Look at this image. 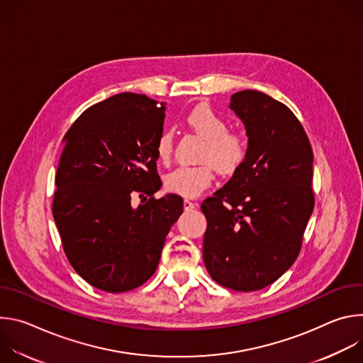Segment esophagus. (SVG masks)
I'll use <instances>...</instances> for the list:
<instances>
[{"instance_id":"esophagus-1","label":"esophagus","mask_w":363,"mask_h":363,"mask_svg":"<svg viewBox=\"0 0 363 363\" xmlns=\"http://www.w3.org/2000/svg\"><path fill=\"white\" fill-rule=\"evenodd\" d=\"M195 205H196L195 202H192V201H189V199H184V208H185L186 211L195 208Z\"/></svg>"}]
</instances>
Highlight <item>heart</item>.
<instances>
[{
  "mask_svg": "<svg viewBox=\"0 0 363 363\" xmlns=\"http://www.w3.org/2000/svg\"><path fill=\"white\" fill-rule=\"evenodd\" d=\"M186 125L205 139L201 165L178 167L165 177V188L181 196H198L214 179V168L221 175H234L244 165L248 155L247 139L237 132H228V122L210 106L199 105L186 115ZM158 158L169 161L174 150V132L165 129L155 143Z\"/></svg>",
  "mask_w": 363,
  "mask_h": 363,
  "instance_id": "b5f03b06",
  "label": "heart"
}]
</instances>
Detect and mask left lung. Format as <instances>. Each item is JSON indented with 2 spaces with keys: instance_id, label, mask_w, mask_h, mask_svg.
I'll return each mask as SVG.
<instances>
[{
  "instance_id": "obj_1",
  "label": "left lung",
  "mask_w": 363,
  "mask_h": 363,
  "mask_svg": "<svg viewBox=\"0 0 363 363\" xmlns=\"http://www.w3.org/2000/svg\"><path fill=\"white\" fill-rule=\"evenodd\" d=\"M230 108L248 136L244 165L201 210L203 263L213 280L254 291L283 276L313 213V150L294 113L266 93L241 90Z\"/></svg>"
}]
</instances>
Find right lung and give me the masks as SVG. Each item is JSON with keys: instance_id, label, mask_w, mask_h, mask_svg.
Here are the masks:
<instances>
[{"instance_id": "add662e5", "label": "right lung", "mask_w": 363, "mask_h": 363, "mask_svg": "<svg viewBox=\"0 0 363 363\" xmlns=\"http://www.w3.org/2000/svg\"><path fill=\"white\" fill-rule=\"evenodd\" d=\"M164 119L165 103L126 91L86 109L63 139L53 217L69 263L100 290L149 280L182 214L179 195L153 196L162 185L155 143Z\"/></svg>"}]
</instances>
